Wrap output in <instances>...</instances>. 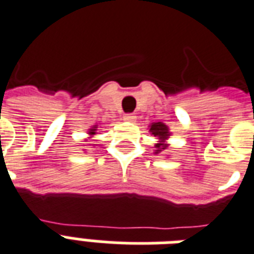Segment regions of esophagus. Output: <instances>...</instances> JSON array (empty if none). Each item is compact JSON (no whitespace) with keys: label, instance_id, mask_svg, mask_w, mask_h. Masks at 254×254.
<instances>
[{"label":"esophagus","instance_id":"esophagus-1","mask_svg":"<svg viewBox=\"0 0 254 254\" xmlns=\"http://www.w3.org/2000/svg\"><path fill=\"white\" fill-rule=\"evenodd\" d=\"M124 120L127 121V123H135V120H137V116H135L134 113H127V115L124 116Z\"/></svg>","mask_w":254,"mask_h":254}]
</instances>
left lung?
Segmentation results:
<instances>
[{"label":"left lung","instance_id":"obj_1","mask_svg":"<svg viewBox=\"0 0 254 254\" xmlns=\"http://www.w3.org/2000/svg\"><path fill=\"white\" fill-rule=\"evenodd\" d=\"M148 131L151 135L158 138V143H155V150H154V154H160L164 150L168 148V138L172 135V133L170 131V127H167L164 123H152L150 127H148Z\"/></svg>","mask_w":254,"mask_h":254}]
</instances>
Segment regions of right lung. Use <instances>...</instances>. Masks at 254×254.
Returning <instances> with one entry per match:
<instances>
[{
  "instance_id": "obj_1",
  "label": "right lung",
  "mask_w": 254,
  "mask_h": 254,
  "mask_svg": "<svg viewBox=\"0 0 254 254\" xmlns=\"http://www.w3.org/2000/svg\"><path fill=\"white\" fill-rule=\"evenodd\" d=\"M98 125H92L91 127H90V129H88V137L86 138V142H87V139H90V138H92L95 135V134H96V131H98ZM88 145H91V143H88ZM84 150H86V148H84Z\"/></svg>"
}]
</instances>
